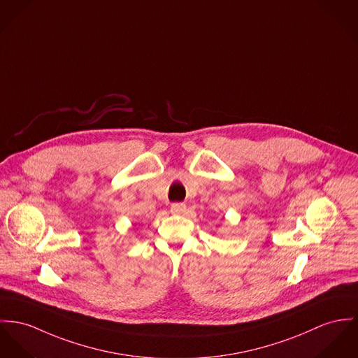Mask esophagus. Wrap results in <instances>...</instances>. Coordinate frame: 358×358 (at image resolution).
Segmentation results:
<instances>
[{
	"label": "esophagus",
	"mask_w": 358,
	"mask_h": 358,
	"mask_svg": "<svg viewBox=\"0 0 358 358\" xmlns=\"http://www.w3.org/2000/svg\"><path fill=\"white\" fill-rule=\"evenodd\" d=\"M185 210H187V206H185L184 203H173L171 207H170V211H171L173 214H176V215L184 214Z\"/></svg>",
	"instance_id": "1"
}]
</instances>
